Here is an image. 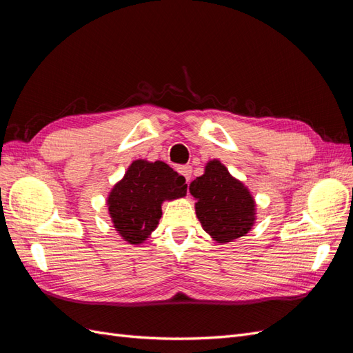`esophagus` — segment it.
<instances>
[{"label": "esophagus", "mask_w": 353, "mask_h": 353, "mask_svg": "<svg viewBox=\"0 0 353 353\" xmlns=\"http://www.w3.org/2000/svg\"><path fill=\"white\" fill-rule=\"evenodd\" d=\"M191 170H193V169H191V166L179 168V174L185 178L187 183H190V179H191Z\"/></svg>", "instance_id": "esophagus-1"}]
</instances>
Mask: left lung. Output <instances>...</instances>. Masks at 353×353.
Instances as JSON below:
<instances>
[{"instance_id": "1", "label": "left lung", "mask_w": 353, "mask_h": 353, "mask_svg": "<svg viewBox=\"0 0 353 353\" xmlns=\"http://www.w3.org/2000/svg\"><path fill=\"white\" fill-rule=\"evenodd\" d=\"M196 215L216 243H228L248 234L256 219L254 199L241 181L234 178L219 160L208 162L205 174L190 184Z\"/></svg>"}]
</instances>
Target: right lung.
I'll return each instance as SVG.
<instances>
[{
    "label": "right lung",
    "mask_w": 353,
    "mask_h": 353,
    "mask_svg": "<svg viewBox=\"0 0 353 353\" xmlns=\"http://www.w3.org/2000/svg\"><path fill=\"white\" fill-rule=\"evenodd\" d=\"M185 194V178L169 165L135 160L108 197L113 227L125 241L141 244L156 230L162 203Z\"/></svg>",
    "instance_id": "add662e5"
}]
</instances>
